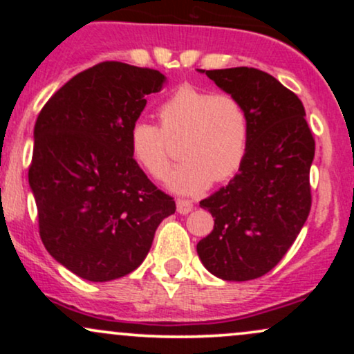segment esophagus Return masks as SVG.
Listing matches in <instances>:
<instances>
[{
	"label": "esophagus",
	"instance_id": "1",
	"mask_svg": "<svg viewBox=\"0 0 354 354\" xmlns=\"http://www.w3.org/2000/svg\"><path fill=\"white\" fill-rule=\"evenodd\" d=\"M176 209L180 214H188L193 209V203L189 200H176Z\"/></svg>",
	"mask_w": 354,
	"mask_h": 354
}]
</instances>
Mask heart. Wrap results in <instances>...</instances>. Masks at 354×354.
I'll return each instance as SVG.
<instances>
[{
  "instance_id": "b5f03b06",
  "label": "heart",
  "mask_w": 354,
  "mask_h": 354,
  "mask_svg": "<svg viewBox=\"0 0 354 354\" xmlns=\"http://www.w3.org/2000/svg\"><path fill=\"white\" fill-rule=\"evenodd\" d=\"M160 126L136 121L129 148L136 163L154 178H163L171 163V141L181 140L186 158L168 176L176 193L193 194L211 183L238 173L250 146V116L243 101L230 93L181 86L160 104Z\"/></svg>"
}]
</instances>
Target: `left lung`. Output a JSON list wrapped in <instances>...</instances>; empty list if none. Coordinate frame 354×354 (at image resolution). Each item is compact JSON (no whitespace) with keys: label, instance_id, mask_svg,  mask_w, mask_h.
I'll return each mask as SVG.
<instances>
[{"label":"left lung","instance_id":"obj_1","mask_svg":"<svg viewBox=\"0 0 354 354\" xmlns=\"http://www.w3.org/2000/svg\"><path fill=\"white\" fill-rule=\"evenodd\" d=\"M206 76L243 101L250 146L236 176L200 201L214 228L196 251L211 274L248 281L281 261L310 214L315 138L301 100L268 73L239 66Z\"/></svg>","mask_w":354,"mask_h":354}]
</instances>
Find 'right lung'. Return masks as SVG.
Listing matches in <instances>:
<instances>
[{
    "label": "right lung",
    "instance_id": "obj_1",
    "mask_svg": "<svg viewBox=\"0 0 354 354\" xmlns=\"http://www.w3.org/2000/svg\"><path fill=\"white\" fill-rule=\"evenodd\" d=\"M165 81L156 70L104 61L63 84L36 120L28 180L39 236L59 265L88 281L135 271L176 211L129 148L146 96Z\"/></svg>",
    "mask_w": 354,
    "mask_h": 354
}]
</instances>
